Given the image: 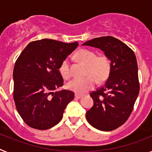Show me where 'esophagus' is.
<instances>
[{
  "label": "esophagus",
  "mask_w": 152,
  "mask_h": 152,
  "mask_svg": "<svg viewBox=\"0 0 152 152\" xmlns=\"http://www.w3.org/2000/svg\"><path fill=\"white\" fill-rule=\"evenodd\" d=\"M83 96H84V95L79 94H75V97L77 98V99H80V98L83 97Z\"/></svg>",
  "instance_id": "1"
}]
</instances>
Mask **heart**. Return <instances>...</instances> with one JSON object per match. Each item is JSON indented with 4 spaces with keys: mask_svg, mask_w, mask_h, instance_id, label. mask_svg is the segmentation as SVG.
Returning a JSON list of instances; mask_svg holds the SVG:
<instances>
[{
    "mask_svg": "<svg viewBox=\"0 0 152 152\" xmlns=\"http://www.w3.org/2000/svg\"><path fill=\"white\" fill-rule=\"evenodd\" d=\"M75 57L78 61L87 65V77L75 78L68 83L67 87L70 91L76 94H84L94 88L96 80L103 82L110 76L112 68L110 58L105 54L97 56L94 51L88 49H81L77 51ZM59 72L64 78L71 77V68L69 60H63L59 66Z\"/></svg>",
    "mask_w": 152,
    "mask_h": 152,
    "instance_id": "obj_1",
    "label": "heart"
}]
</instances>
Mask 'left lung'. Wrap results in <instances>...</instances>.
Segmentation results:
<instances>
[{
  "label": "left lung",
  "mask_w": 152,
  "mask_h": 152,
  "mask_svg": "<svg viewBox=\"0 0 152 152\" xmlns=\"http://www.w3.org/2000/svg\"><path fill=\"white\" fill-rule=\"evenodd\" d=\"M83 45L100 49L109 56L112 68L108 79L90 94L94 106L86 113L88 123L101 131H112L124 124L139 93L138 64L132 49L113 36H103Z\"/></svg>",
  "instance_id": "8db88e82"
}]
</instances>
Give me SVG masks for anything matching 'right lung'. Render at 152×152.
Instances as JSON below:
<instances>
[{
    "label": "right lung",
    "mask_w": 152,
    "mask_h": 152,
    "mask_svg": "<svg viewBox=\"0 0 152 152\" xmlns=\"http://www.w3.org/2000/svg\"><path fill=\"white\" fill-rule=\"evenodd\" d=\"M78 45L49 39L31 42L13 68V100L24 123L39 130L56 126L62 119L75 93L52 91L64 84L59 66Z\"/></svg>",
    "instance_id": "1"
}]
</instances>
